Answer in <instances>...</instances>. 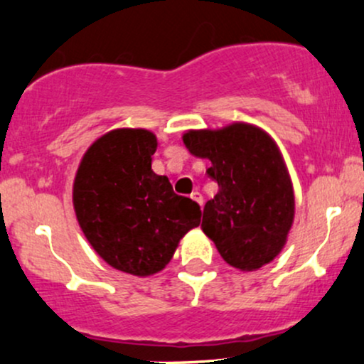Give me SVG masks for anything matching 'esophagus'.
Masks as SVG:
<instances>
[{"label":"esophagus","mask_w":364,"mask_h":364,"mask_svg":"<svg viewBox=\"0 0 364 364\" xmlns=\"http://www.w3.org/2000/svg\"><path fill=\"white\" fill-rule=\"evenodd\" d=\"M190 196H191V198H193V200H195V202H196V203H200V205H202V203H203V196H202V193H200V191H198V190H195V191H193V193H191Z\"/></svg>","instance_id":"34e87169"}]
</instances>
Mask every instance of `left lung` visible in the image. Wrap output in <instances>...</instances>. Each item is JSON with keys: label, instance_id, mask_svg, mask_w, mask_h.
Segmentation results:
<instances>
[{"label": "left lung", "instance_id": "obj_1", "mask_svg": "<svg viewBox=\"0 0 364 364\" xmlns=\"http://www.w3.org/2000/svg\"><path fill=\"white\" fill-rule=\"evenodd\" d=\"M183 144L212 162L219 191L203 207L202 231L235 269L253 272L282 252L294 223V190L277 144L265 129L236 121L188 129Z\"/></svg>", "mask_w": 364, "mask_h": 364}]
</instances>
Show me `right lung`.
Listing matches in <instances>:
<instances>
[{"label":"right lung","mask_w":364,"mask_h":364,"mask_svg":"<svg viewBox=\"0 0 364 364\" xmlns=\"http://www.w3.org/2000/svg\"><path fill=\"white\" fill-rule=\"evenodd\" d=\"M157 136L144 128L104 133L83 154L73 181L78 225L112 269L161 272L179 241L200 224V207L152 171Z\"/></svg>","instance_id":"obj_1"}]
</instances>
